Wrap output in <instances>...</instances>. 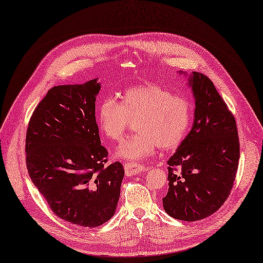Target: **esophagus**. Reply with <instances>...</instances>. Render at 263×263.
Here are the masks:
<instances>
[{"label": "esophagus", "instance_id": "obj_1", "mask_svg": "<svg viewBox=\"0 0 263 263\" xmlns=\"http://www.w3.org/2000/svg\"><path fill=\"white\" fill-rule=\"evenodd\" d=\"M145 170H146V168L144 166H141V164H137L133 162H126L124 164V172L128 177L135 176V174H139Z\"/></svg>", "mask_w": 263, "mask_h": 263}]
</instances>
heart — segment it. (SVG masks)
<instances>
[{"label":"heart","instance_id":"1","mask_svg":"<svg viewBox=\"0 0 263 263\" xmlns=\"http://www.w3.org/2000/svg\"><path fill=\"white\" fill-rule=\"evenodd\" d=\"M192 118L190 102L156 83L126 89L118 102L106 97L97 110V123L106 138L120 141L131 120L137 134L126 139L115 156L129 161H141L161 148L178 147L185 138Z\"/></svg>","mask_w":263,"mask_h":263}]
</instances>
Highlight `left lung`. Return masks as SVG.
<instances>
[{"instance_id": "left-lung-1", "label": "left lung", "mask_w": 263, "mask_h": 263, "mask_svg": "<svg viewBox=\"0 0 263 263\" xmlns=\"http://www.w3.org/2000/svg\"><path fill=\"white\" fill-rule=\"evenodd\" d=\"M189 84L195 100L194 122L167 161L169 189L162 205L172 218L191 222L211 216L229 197L239 141L234 116L209 78L193 71Z\"/></svg>"}]
</instances>
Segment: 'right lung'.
Segmentation results:
<instances>
[{
    "label": "right lung",
    "mask_w": 263,
    "mask_h": 263,
    "mask_svg": "<svg viewBox=\"0 0 263 263\" xmlns=\"http://www.w3.org/2000/svg\"><path fill=\"white\" fill-rule=\"evenodd\" d=\"M97 79L54 86L34 109L26 135L29 176L52 211L77 226L95 228L116 211L122 164L106 166L95 119Z\"/></svg>",
    "instance_id": "add662e5"
}]
</instances>
